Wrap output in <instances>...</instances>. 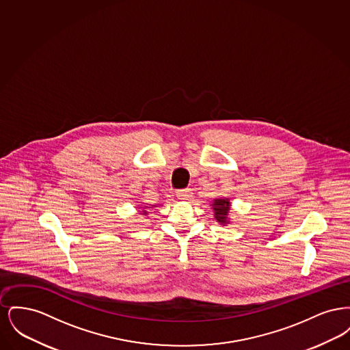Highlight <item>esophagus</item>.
I'll use <instances>...</instances> for the list:
<instances>
[{
	"instance_id": "34e87169",
	"label": "esophagus",
	"mask_w": 350,
	"mask_h": 350,
	"mask_svg": "<svg viewBox=\"0 0 350 350\" xmlns=\"http://www.w3.org/2000/svg\"><path fill=\"white\" fill-rule=\"evenodd\" d=\"M177 197H178V200H190V197H191V190H190V189L178 190V191H177Z\"/></svg>"
}]
</instances>
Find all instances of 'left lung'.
<instances>
[{
  "label": "left lung",
  "mask_w": 350,
  "mask_h": 350,
  "mask_svg": "<svg viewBox=\"0 0 350 350\" xmlns=\"http://www.w3.org/2000/svg\"><path fill=\"white\" fill-rule=\"evenodd\" d=\"M213 210L215 211V219L221 224H227L228 220V213H230V200L227 198L224 200H215L213 203Z\"/></svg>",
  "instance_id": "8db88e82"
}]
</instances>
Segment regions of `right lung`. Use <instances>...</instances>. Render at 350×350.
Here are the masks:
<instances>
[{"instance_id":"1","label":"right lung","mask_w":350,"mask_h":350,"mask_svg":"<svg viewBox=\"0 0 350 350\" xmlns=\"http://www.w3.org/2000/svg\"><path fill=\"white\" fill-rule=\"evenodd\" d=\"M146 214H147V213H146V211H143V215H146Z\"/></svg>"}]
</instances>
